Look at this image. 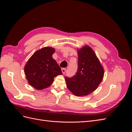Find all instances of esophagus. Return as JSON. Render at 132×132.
Wrapping results in <instances>:
<instances>
[{
	"mask_svg": "<svg viewBox=\"0 0 132 132\" xmlns=\"http://www.w3.org/2000/svg\"><path fill=\"white\" fill-rule=\"evenodd\" d=\"M61 70H62V73H63V74H64L65 73V72H66V69H65V68H62Z\"/></svg>",
	"mask_w": 132,
	"mask_h": 132,
	"instance_id": "esophagus-1",
	"label": "esophagus"
}]
</instances>
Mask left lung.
I'll return each mask as SVG.
<instances>
[{"instance_id":"8db88e82","label":"left lung","mask_w":132,"mask_h":132,"mask_svg":"<svg viewBox=\"0 0 132 132\" xmlns=\"http://www.w3.org/2000/svg\"><path fill=\"white\" fill-rule=\"evenodd\" d=\"M78 71L73 77L65 78L67 86L77 96H86L97 88L104 70L96 54L89 46L78 50Z\"/></svg>"}]
</instances>
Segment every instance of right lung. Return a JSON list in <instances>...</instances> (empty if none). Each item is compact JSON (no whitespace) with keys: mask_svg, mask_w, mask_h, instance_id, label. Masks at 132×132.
Instances as JSON below:
<instances>
[{"mask_svg":"<svg viewBox=\"0 0 132 132\" xmlns=\"http://www.w3.org/2000/svg\"><path fill=\"white\" fill-rule=\"evenodd\" d=\"M55 50L46 47L33 54L27 61L24 71L28 82L37 90L46 89L52 85L54 78L62 74L61 68L52 58Z\"/></svg>","mask_w":132,"mask_h":132,"instance_id":"add662e5","label":"right lung"}]
</instances>
